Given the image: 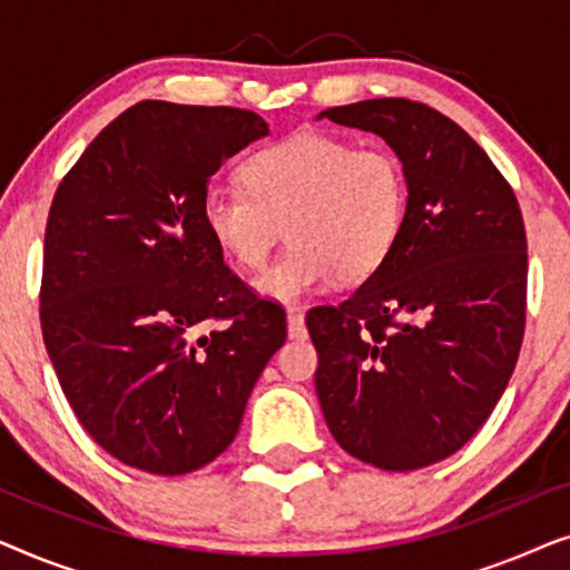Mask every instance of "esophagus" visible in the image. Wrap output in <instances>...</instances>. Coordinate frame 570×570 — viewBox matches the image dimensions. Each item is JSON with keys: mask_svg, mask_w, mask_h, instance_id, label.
<instances>
[{"mask_svg": "<svg viewBox=\"0 0 570 570\" xmlns=\"http://www.w3.org/2000/svg\"><path fill=\"white\" fill-rule=\"evenodd\" d=\"M287 337L291 340L306 337V322H303L301 311H287Z\"/></svg>", "mask_w": 570, "mask_h": 570, "instance_id": "1", "label": "esophagus"}]
</instances>
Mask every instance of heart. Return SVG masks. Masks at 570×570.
I'll use <instances>...</instances> for the list:
<instances>
[{
	"mask_svg": "<svg viewBox=\"0 0 570 570\" xmlns=\"http://www.w3.org/2000/svg\"><path fill=\"white\" fill-rule=\"evenodd\" d=\"M244 184L209 186L202 223L244 269L267 262L279 233L291 248L254 277L262 298L295 306L334 279L355 283L389 259L407 215V176L386 147L303 131L256 153Z\"/></svg>",
	"mask_w": 570,
	"mask_h": 570,
	"instance_id": "1",
	"label": "heart"
}]
</instances>
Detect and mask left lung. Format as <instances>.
Masks as SVG:
<instances>
[{"mask_svg":"<svg viewBox=\"0 0 570 570\" xmlns=\"http://www.w3.org/2000/svg\"><path fill=\"white\" fill-rule=\"evenodd\" d=\"M316 119L381 137L407 176L389 259L340 306L306 316L318 404L350 456L420 470L462 449L509 386L527 311L519 202L459 124L415 100H361Z\"/></svg>","mask_w":570,"mask_h":570,"instance_id":"left-lung-1","label":"left lung"}]
</instances>
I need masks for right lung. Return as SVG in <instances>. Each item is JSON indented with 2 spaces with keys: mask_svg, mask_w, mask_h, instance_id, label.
<instances>
[{
  "mask_svg": "<svg viewBox=\"0 0 570 570\" xmlns=\"http://www.w3.org/2000/svg\"><path fill=\"white\" fill-rule=\"evenodd\" d=\"M267 135L254 111L142 100L53 194L46 353L85 431L135 470L186 474L220 456L285 342V311L225 267L202 223L215 170ZM213 317L224 330L199 335Z\"/></svg>",
  "mask_w": 570,
  "mask_h": 570,
  "instance_id": "right-lung-1",
  "label": "right lung"
}]
</instances>
